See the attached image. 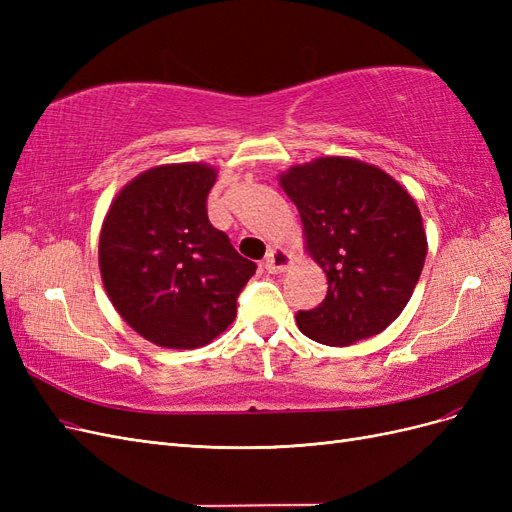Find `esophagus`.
<instances>
[{"label":"esophagus","instance_id":"esophagus-1","mask_svg":"<svg viewBox=\"0 0 512 512\" xmlns=\"http://www.w3.org/2000/svg\"><path fill=\"white\" fill-rule=\"evenodd\" d=\"M292 262V256L282 250V247H271L265 258V269L269 273H282L288 269V265Z\"/></svg>","mask_w":512,"mask_h":512}]
</instances>
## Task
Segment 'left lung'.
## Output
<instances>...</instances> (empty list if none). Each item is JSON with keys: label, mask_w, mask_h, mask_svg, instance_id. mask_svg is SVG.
I'll use <instances>...</instances> for the list:
<instances>
[{"label": "left lung", "mask_w": 512, "mask_h": 512, "mask_svg": "<svg viewBox=\"0 0 512 512\" xmlns=\"http://www.w3.org/2000/svg\"><path fill=\"white\" fill-rule=\"evenodd\" d=\"M280 185L329 282L324 301L297 314L301 333L324 346L382 333L404 312L425 265L414 198L378 166L337 156L292 166Z\"/></svg>", "instance_id": "left-lung-1"}]
</instances>
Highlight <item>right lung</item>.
I'll return each instance as SVG.
<instances>
[{
    "instance_id": "right-lung-1",
    "label": "right lung",
    "mask_w": 512,
    "mask_h": 512,
    "mask_svg": "<svg viewBox=\"0 0 512 512\" xmlns=\"http://www.w3.org/2000/svg\"><path fill=\"white\" fill-rule=\"evenodd\" d=\"M218 170L164 164L132 179L100 232V273L119 316L149 342L188 350L209 344L237 316L256 273L207 218Z\"/></svg>"
}]
</instances>
